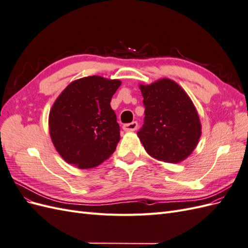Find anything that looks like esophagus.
<instances>
[{"label": "esophagus", "instance_id": "1", "mask_svg": "<svg viewBox=\"0 0 248 248\" xmlns=\"http://www.w3.org/2000/svg\"><path fill=\"white\" fill-rule=\"evenodd\" d=\"M138 128V123L137 122H131L129 124H125L123 126V129L125 131H134Z\"/></svg>", "mask_w": 248, "mask_h": 248}]
</instances>
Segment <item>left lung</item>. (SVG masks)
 <instances>
[{
    "label": "left lung",
    "mask_w": 248,
    "mask_h": 248,
    "mask_svg": "<svg viewBox=\"0 0 248 248\" xmlns=\"http://www.w3.org/2000/svg\"><path fill=\"white\" fill-rule=\"evenodd\" d=\"M140 89L145 120L138 137L147 153L164 162L186 159L202 134L200 117L189 96L170 78L140 85Z\"/></svg>",
    "instance_id": "obj_1"
}]
</instances>
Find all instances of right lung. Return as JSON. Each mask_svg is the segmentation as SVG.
Listing matches in <instances>:
<instances>
[{
    "label": "right lung",
    "mask_w": 248,
    "mask_h": 248,
    "mask_svg": "<svg viewBox=\"0 0 248 248\" xmlns=\"http://www.w3.org/2000/svg\"><path fill=\"white\" fill-rule=\"evenodd\" d=\"M120 86L119 79L82 78L67 86L52 104L49 134L67 163L92 169L115 152L120 126L110 100Z\"/></svg>",
    "instance_id": "add662e5"
}]
</instances>
